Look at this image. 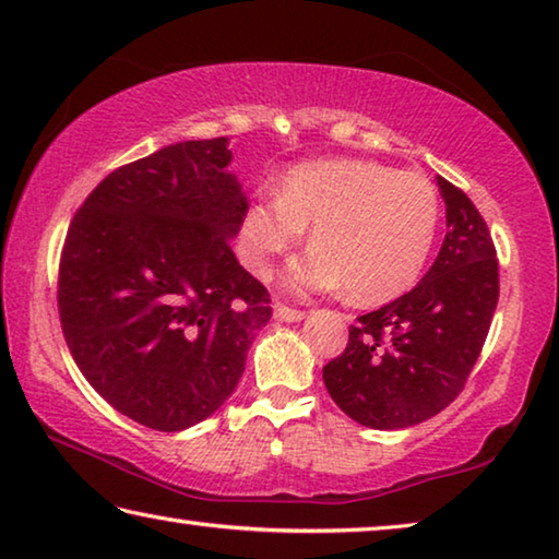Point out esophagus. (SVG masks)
Here are the masks:
<instances>
[{
	"mask_svg": "<svg viewBox=\"0 0 559 559\" xmlns=\"http://www.w3.org/2000/svg\"><path fill=\"white\" fill-rule=\"evenodd\" d=\"M273 318L281 320V323H298V320L306 318V313L296 308H288L286 302H276V306H273Z\"/></svg>",
	"mask_w": 559,
	"mask_h": 559,
	"instance_id": "1",
	"label": "esophagus"
}]
</instances>
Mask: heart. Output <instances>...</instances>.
<instances>
[{"label":"heart","mask_w":559,"mask_h":559,"mask_svg":"<svg viewBox=\"0 0 559 559\" xmlns=\"http://www.w3.org/2000/svg\"><path fill=\"white\" fill-rule=\"evenodd\" d=\"M439 194L419 173L367 159H328L290 169L281 194L261 192L243 214L241 257L266 278L313 226L316 246L288 266L293 293L347 286L362 306L386 302L419 281L439 231Z\"/></svg>","instance_id":"b5f03b06"}]
</instances>
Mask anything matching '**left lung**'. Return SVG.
<instances>
[{"instance_id":"1","label":"left lung","mask_w":559,"mask_h":559,"mask_svg":"<svg viewBox=\"0 0 559 559\" xmlns=\"http://www.w3.org/2000/svg\"><path fill=\"white\" fill-rule=\"evenodd\" d=\"M447 239L416 286L349 325L343 355L323 367L333 402L370 429H406L456 400L498 306V259L484 216L437 177Z\"/></svg>"}]
</instances>
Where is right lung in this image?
<instances>
[{"label": "right lung", "mask_w": 559, "mask_h": 559, "mask_svg": "<svg viewBox=\"0 0 559 559\" xmlns=\"http://www.w3.org/2000/svg\"><path fill=\"white\" fill-rule=\"evenodd\" d=\"M229 140H185L118 167L66 234V345L112 409L157 431L214 414L271 320L269 290L236 261L249 210Z\"/></svg>", "instance_id": "right-lung-1"}]
</instances>
